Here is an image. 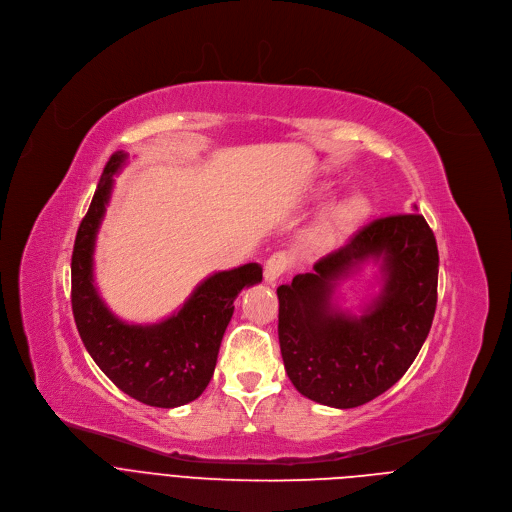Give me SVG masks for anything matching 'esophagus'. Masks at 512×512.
Wrapping results in <instances>:
<instances>
[{
  "label": "esophagus",
  "mask_w": 512,
  "mask_h": 512,
  "mask_svg": "<svg viewBox=\"0 0 512 512\" xmlns=\"http://www.w3.org/2000/svg\"><path fill=\"white\" fill-rule=\"evenodd\" d=\"M288 267H290V257H288V253H284V251L273 253V255L267 259L265 269H263L265 282H267V284H275V282L280 280V277L288 271Z\"/></svg>",
  "instance_id": "esophagus-1"
}]
</instances>
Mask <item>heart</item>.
I'll return each mask as SVG.
<instances>
[{
    "label": "heart",
    "mask_w": 512,
    "mask_h": 512,
    "mask_svg": "<svg viewBox=\"0 0 512 512\" xmlns=\"http://www.w3.org/2000/svg\"><path fill=\"white\" fill-rule=\"evenodd\" d=\"M365 208L367 204L361 196H347L333 202L310 228L308 241L318 247H327L335 243L351 224H355L365 214Z\"/></svg>",
    "instance_id": "1"
}]
</instances>
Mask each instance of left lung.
<instances>
[{"mask_svg":"<svg viewBox=\"0 0 512 512\" xmlns=\"http://www.w3.org/2000/svg\"><path fill=\"white\" fill-rule=\"evenodd\" d=\"M378 260L383 292L359 317L332 304L334 288ZM439 251L416 214L376 218L341 249L277 288L280 349L296 390L324 406L355 408L392 388L416 359L437 308Z\"/></svg>","mask_w":512,"mask_h":512,"instance_id":"1","label":"left lung"}]
</instances>
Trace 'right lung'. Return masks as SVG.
I'll return each instance as SVG.
<instances>
[{
	"instance_id": "obj_1",
	"label": "right lung",
	"mask_w": 512,
	"mask_h": 512,
	"mask_svg": "<svg viewBox=\"0 0 512 512\" xmlns=\"http://www.w3.org/2000/svg\"><path fill=\"white\" fill-rule=\"evenodd\" d=\"M126 157L122 151L110 157L79 224L71 257L73 316L87 353L124 394L149 406L175 408L206 390L235 312L232 302L243 288L263 280V269L247 263L212 273L173 316L155 324H128L114 316L94 284V249L112 194V175Z\"/></svg>"
}]
</instances>
